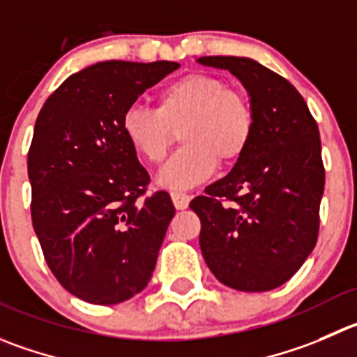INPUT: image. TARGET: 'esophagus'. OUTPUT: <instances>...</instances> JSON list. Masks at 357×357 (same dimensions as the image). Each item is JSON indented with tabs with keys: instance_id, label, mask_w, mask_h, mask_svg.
<instances>
[{
	"instance_id": "esophagus-1",
	"label": "esophagus",
	"mask_w": 357,
	"mask_h": 357,
	"mask_svg": "<svg viewBox=\"0 0 357 357\" xmlns=\"http://www.w3.org/2000/svg\"><path fill=\"white\" fill-rule=\"evenodd\" d=\"M172 202L175 205L176 210H185L189 206V202H191V196L188 192H172Z\"/></svg>"
}]
</instances>
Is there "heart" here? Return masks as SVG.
Returning <instances> with one entry per match:
<instances>
[{
  "instance_id": "obj_1",
  "label": "heart",
  "mask_w": 357,
  "mask_h": 357,
  "mask_svg": "<svg viewBox=\"0 0 357 357\" xmlns=\"http://www.w3.org/2000/svg\"><path fill=\"white\" fill-rule=\"evenodd\" d=\"M122 133L140 158L159 165L176 135L184 147L161 169L159 184L191 189L220 166L235 165L256 133V110L249 94L226 80L191 73L158 94L155 110L133 105L122 114Z\"/></svg>"
}]
</instances>
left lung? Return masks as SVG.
Listing matches in <instances>:
<instances>
[{"mask_svg": "<svg viewBox=\"0 0 357 357\" xmlns=\"http://www.w3.org/2000/svg\"><path fill=\"white\" fill-rule=\"evenodd\" d=\"M198 63L235 75L256 110V133L242 159L189 203L202 220V254L224 286L271 291L317 243L324 192L317 122L293 84L254 59L205 56Z\"/></svg>", "mask_w": 357, "mask_h": 357, "instance_id": "8db88e82", "label": "left lung"}]
</instances>
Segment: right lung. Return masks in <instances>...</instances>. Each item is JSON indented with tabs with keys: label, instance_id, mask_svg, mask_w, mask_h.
<instances>
[{
	"label": "right lung",
	"instance_id": "1",
	"mask_svg": "<svg viewBox=\"0 0 357 357\" xmlns=\"http://www.w3.org/2000/svg\"><path fill=\"white\" fill-rule=\"evenodd\" d=\"M173 61H105L68 77L43 103L28 152L31 219L57 282L94 305L130 300L149 284L175 206L147 196V169L122 133L144 91Z\"/></svg>",
	"mask_w": 357,
	"mask_h": 357
}]
</instances>
